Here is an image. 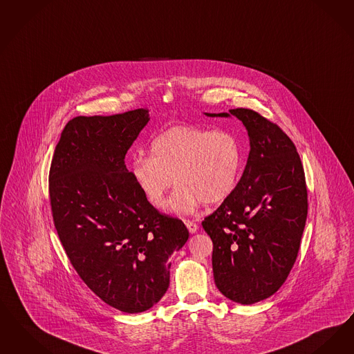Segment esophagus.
<instances>
[{
	"instance_id": "esophagus-1",
	"label": "esophagus",
	"mask_w": 354,
	"mask_h": 354,
	"mask_svg": "<svg viewBox=\"0 0 354 354\" xmlns=\"http://www.w3.org/2000/svg\"><path fill=\"white\" fill-rule=\"evenodd\" d=\"M185 225L188 227L189 233H196V232H198V225L195 221H192V220H185Z\"/></svg>"
}]
</instances>
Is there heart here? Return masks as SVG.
<instances>
[{"instance_id":"1","label":"heart","mask_w":354,"mask_h":354,"mask_svg":"<svg viewBox=\"0 0 354 354\" xmlns=\"http://www.w3.org/2000/svg\"><path fill=\"white\" fill-rule=\"evenodd\" d=\"M243 149L229 129L209 130L191 125L169 127L150 143V156H137L130 172L153 207L162 209L174 185L170 211L191 213L198 203L218 204L240 182Z\"/></svg>"}]
</instances>
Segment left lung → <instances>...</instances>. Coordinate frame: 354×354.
I'll list each match as a JSON object with an SVG mask.
<instances>
[{
	"mask_svg": "<svg viewBox=\"0 0 354 354\" xmlns=\"http://www.w3.org/2000/svg\"><path fill=\"white\" fill-rule=\"evenodd\" d=\"M229 112L248 130L249 158L236 189L203 227L213 242L217 288L236 303L253 304L275 294L292 269L308 194L297 147L282 129L252 109Z\"/></svg>",
	"mask_w": 354,
	"mask_h": 354,
	"instance_id": "left-lung-1",
	"label": "left lung"
}]
</instances>
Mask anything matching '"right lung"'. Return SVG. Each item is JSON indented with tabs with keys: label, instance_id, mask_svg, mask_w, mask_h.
Masks as SVG:
<instances>
[{
	"label": "right lung",
	"instance_id": "right-lung-1",
	"mask_svg": "<svg viewBox=\"0 0 354 354\" xmlns=\"http://www.w3.org/2000/svg\"><path fill=\"white\" fill-rule=\"evenodd\" d=\"M149 109L79 115L63 129L48 192L59 240L83 282L115 310L140 313L170 284L169 257L189 233L182 220L146 198L125 156L149 122Z\"/></svg>",
	"mask_w": 354,
	"mask_h": 354
}]
</instances>
